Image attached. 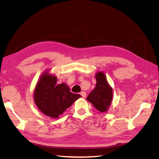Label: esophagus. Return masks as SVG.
I'll return each mask as SVG.
<instances>
[{"label": "esophagus", "instance_id": "esophagus-1", "mask_svg": "<svg viewBox=\"0 0 159 159\" xmlns=\"http://www.w3.org/2000/svg\"><path fill=\"white\" fill-rule=\"evenodd\" d=\"M80 95L82 96L83 98H85L86 97V93L85 92V91H81V92L80 93Z\"/></svg>", "mask_w": 159, "mask_h": 159}]
</instances>
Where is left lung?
<instances>
[{
	"label": "left lung",
	"mask_w": 159,
	"mask_h": 159,
	"mask_svg": "<svg viewBox=\"0 0 159 159\" xmlns=\"http://www.w3.org/2000/svg\"><path fill=\"white\" fill-rule=\"evenodd\" d=\"M96 86L88 96L87 100L99 111L104 113L108 111L111 104L113 89L107 80L106 75L102 71L95 74Z\"/></svg>",
	"instance_id": "1"
}]
</instances>
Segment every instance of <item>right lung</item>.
Instances as JSON below:
<instances>
[{
	"instance_id": "obj_1",
	"label": "right lung",
	"mask_w": 159,
	"mask_h": 159,
	"mask_svg": "<svg viewBox=\"0 0 159 159\" xmlns=\"http://www.w3.org/2000/svg\"><path fill=\"white\" fill-rule=\"evenodd\" d=\"M49 71L43 72L38 81L34 101L42 113L56 119L81 96L70 92L69 86L64 83L57 85V77Z\"/></svg>"
}]
</instances>
